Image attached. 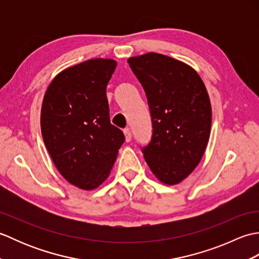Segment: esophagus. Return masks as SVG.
<instances>
[{
	"mask_svg": "<svg viewBox=\"0 0 259 259\" xmlns=\"http://www.w3.org/2000/svg\"><path fill=\"white\" fill-rule=\"evenodd\" d=\"M123 134H124V137H125V141L126 142L131 141V131H130V129L129 128H125L123 130Z\"/></svg>",
	"mask_w": 259,
	"mask_h": 259,
	"instance_id": "34e87169",
	"label": "esophagus"
}]
</instances>
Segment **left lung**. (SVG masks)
<instances>
[{
  "instance_id": "obj_1",
  "label": "left lung",
  "mask_w": 259,
  "mask_h": 259,
  "mask_svg": "<svg viewBox=\"0 0 259 259\" xmlns=\"http://www.w3.org/2000/svg\"><path fill=\"white\" fill-rule=\"evenodd\" d=\"M146 92L152 136L141 149L152 174L176 185L192 172L209 140L211 106L199 74L186 63L149 52L128 59Z\"/></svg>"
}]
</instances>
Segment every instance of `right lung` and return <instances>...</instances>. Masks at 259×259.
Wrapping results in <instances>:
<instances>
[{
    "label": "right lung",
    "mask_w": 259,
    "mask_h": 259,
    "mask_svg": "<svg viewBox=\"0 0 259 259\" xmlns=\"http://www.w3.org/2000/svg\"><path fill=\"white\" fill-rule=\"evenodd\" d=\"M117 62L91 59L60 72L41 109L43 141L70 184L92 190L111 171L124 135L110 122L107 85Z\"/></svg>",
    "instance_id": "obj_1"
}]
</instances>
